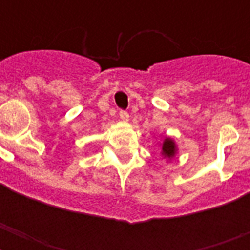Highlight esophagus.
Listing matches in <instances>:
<instances>
[{"label": "esophagus", "instance_id": "esophagus-1", "mask_svg": "<svg viewBox=\"0 0 250 250\" xmlns=\"http://www.w3.org/2000/svg\"><path fill=\"white\" fill-rule=\"evenodd\" d=\"M119 118H121L123 122H128L129 115H128V113H127V111H123V110H121V113H119Z\"/></svg>", "mask_w": 250, "mask_h": 250}]
</instances>
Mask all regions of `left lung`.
<instances>
[{"label": "left lung", "mask_w": 250, "mask_h": 250, "mask_svg": "<svg viewBox=\"0 0 250 250\" xmlns=\"http://www.w3.org/2000/svg\"><path fill=\"white\" fill-rule=\"evenodd\" d=\"M161 146V156L162 158L170 162L172 158H175V156L178 154V145L175 143V140L172 137L165 136L164 141L160 144Z\"/></svg>", "instance_id": "8db88e82"}]
</instances>
